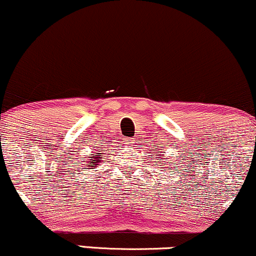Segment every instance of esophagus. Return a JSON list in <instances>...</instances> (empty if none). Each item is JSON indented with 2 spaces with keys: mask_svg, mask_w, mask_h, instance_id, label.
I'll return each instance as SVG.
<instances>
[{
  "mask_svg": "<svg viewBox=\"0 0 256 256\" xmlns=\"http://www.w3.org/2000/svg\"><path fill=\"white\" fill-rule=\"evenodd\" d=\"M124 142L127 144L128 146H134V144H135V138H127V139L124 140Z\"/></svg>",
  "mask_w": 256,
  "mask_h": 256,
  "instance_id": "obj_1",
  "label": "esophagus"
}]
</instances>
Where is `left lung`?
<instances>
[{
  "label": "left lung",
  "instance_id": "obj_1",
  "mask_svg": "<svg viewBox=\"0 0 256 256\" xmlns=\"http://www.w3.org/2000/svg\"><path fill=\"white\" fill-rule=\"evenodd\" d=\"M164 164H165V163H164Z\"/></svg>",
  "mask_w": 256,
  "mask_h": 256
}]
</instances>
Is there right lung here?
I'll use <instances>...</instances> for the list:
<instances>
[{
	"mask_svg": "<svg viewBox=\"0 0 256 256\" xmlns=\"http://www.w3.org/2000/svg\"><path fill=\"white\" fill-rule=\"evenodd\" d=\"M98 154H100V153H97V152L93 153L91 157H90V158H92V159H88V160H87V163H86L87 166L92 168V169H96V168H97V165L99 164V162L102 160V157H100V156H98Z\"/></svg>",
	"mask_w": 256,
	"mask_h": 256,
	"instance_id": "obj_1",
	"label": "right lung"
}]
</instances>
